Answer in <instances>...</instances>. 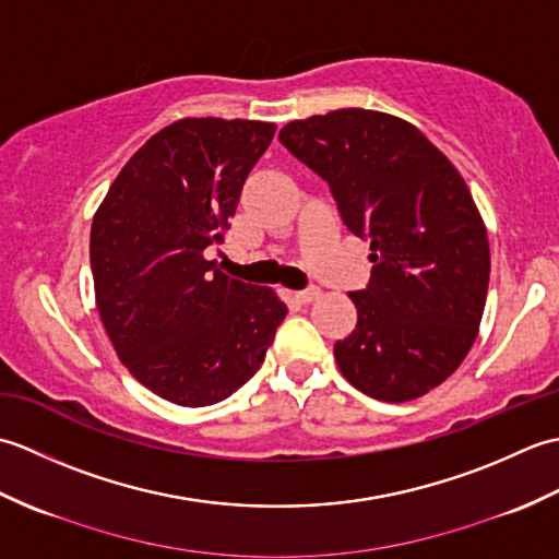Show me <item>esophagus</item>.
I'll return each mask as SVG.
<instances>
[{
  "mask_svg": "<svg viewBox=\"0 0 559 559\" xmlns=\"http://www.w3.org/2000/svg\"><path fill=\"white\" fill-rule=\"evenodd\" d=\"M317 298H319V288H307V290H298V293H295V300L302 302V305L312 302V300H317Z\"/></svg>",
  "mask_w": 559,
  "mask_h": 559,
  "instance_id": "34e87169",
  "label": "esophagus"
}]
</instances>
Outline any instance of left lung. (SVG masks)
I'll use <instances>...</instances> for the list:
<instances>
[{
	"label": "left lung",
	"instance_id": "1",
	"mask_svg": "<svg viewBox=\"0 0 559 559\" xmlns=\"http://www.w3.org/2000/svg\"><path fill=\"white\" fill-rule=\"evenodd\" d=\"M278 139L329 182L343 225L370 240V283L348 293L358 324L334 346L341 374L377 401L427 394L468 355L488 298V230L466 182L386 112L314 115Z\"/></svg>",
	"mask_w": 559,
	"mask_h": 559
}]
</instances>
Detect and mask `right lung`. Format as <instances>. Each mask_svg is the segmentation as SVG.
Wrapping results in <instances>:
<instances>
[{"label":"right lung","mask_w":559,"mask_h":559,"mask_svg":"<svg viewBox=\"0 0 559 559\" xmlns=\"http://www.w3.org/2000/svg\"><path fill=\"white\" fill-rule=\"evenodd\" d=\"M276 124L187 117L153 134L91 225L96 305L117 358L177 406L228 399L264 362L288 307L216 269L249 170Z\"/></svg>","instance_id":"right-lung-1"}]
</instances>
